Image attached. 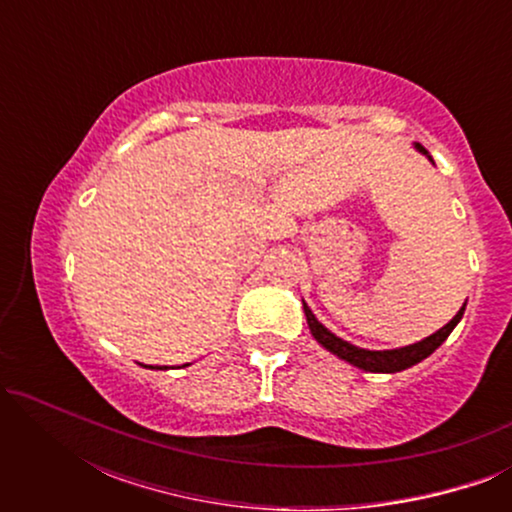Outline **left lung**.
I'll return each mask as SVG.
<instances>
[{
  "instance_id": "obj_1",
  "label": "left lung",
  "mask_w": 512,
  "mask_h": 512,
  "mask_svg": "<svg viewBox=\"0 0 512 512\" xmlns=\"http://www.w3.org/2000/svg\"><path fill=\"white\" fill-rule=\"evenodd\" d=\"M415 146L419 153L429 156V151H426L422 144H415ZM429 160H431V156H429ZM303 310H305L307 326H310L314 340H317L321 347H326L328 352L338 356V359L352 363V366L361 368V370H368V373H398V370H405V368L415 366V363H419V361H424L426 356H431L440 345H443V342L447 340V335L454 331V326H457L461 317H464L466 303L457 314H454V319L450 321V324H445L440 331L429 335V338H424L422 342H415V345L401 347V349H384V352H370V349L349 345V342H345L342 338H338V335H333L331 331H328L324 324H319L317 317H314L312 310L305 303H303Z\"/></svg>"
}]
</instances>
